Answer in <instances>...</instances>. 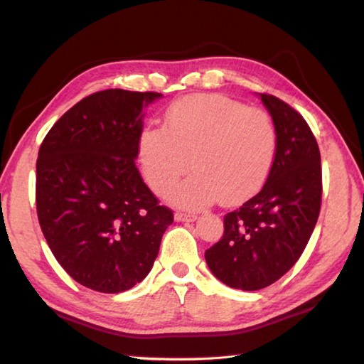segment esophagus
<instances>
[{
	"instance_id": "1",
	"label": "esophagus",
	"mask_w": 364,
	"mask_h": 364,
	"mask_svg": "<svg viewBox=\"0 0 364 364\" xmlns=\"http://www.w3.org/2000/svg\"><path fill=\"white\" fill-rule=\"evenodd\" d=\"M175 220L176 221H196L197 215L196 213H186V212H176Z\"/></svg>"
}]
</instances>
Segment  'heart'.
<instances>
[{
	"mask_svg": "<svg viewBox=\"0 0 364 364\" xmlns=\"http://www.w3.org/2000/svg\"><path fill=\"white\" fill-rule=\"evenodd\" d=\"M278 134L268 112L218 95L188 96L165 112V128L146 127L138 141L144 178L165 194L191 168L196 173L168 194L170 200L200 208L221 197L247 199L273 165Z\"/></svg>",
	"mask_w": 364,
	"mask_h": 364,
	"instance_id": "heart-1",
	"label": "heart"
}]
</instances>
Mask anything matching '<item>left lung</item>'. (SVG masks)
I'll return each instance as SVG.
<instances>
[{"mask_svg":"<svg viewBox=\"0 0 364 364\" xmlns=\"http://www.w3.org/2000/svg\"><path fill=\"white\" fill-rule=\"evenodd\" d=\"M260 100L278 134L267 183L225 215L223 237L205 250L212 273L241 291L273 284L297 263L321 208V156L315 134L279 97L262 93Z\"/></svg>","mask_w":364,"mask_h":364,"instance_id":"obj_1","label":"left lung"}]
</instances>
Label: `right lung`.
I'll return each instance as SVG.
<instances>
[{
	"label": "right lung",
	"instance_id": "add662e5",
	"mask_svg": "<svg viewBox=\"0 0 364 364\" xmlns=\"http://www.w3.org/2000/svg\"><path fill=\"white\" fill-rule=\"evenodd\" d=\"M160 93L97 91L54 123L36 160V213L49 249L78 284L104 294L143 281L173 212L134 164L143 107Z\"/></svg>",
	"mask_w": 364,
	"mask_h": 364
}]
</instances>
